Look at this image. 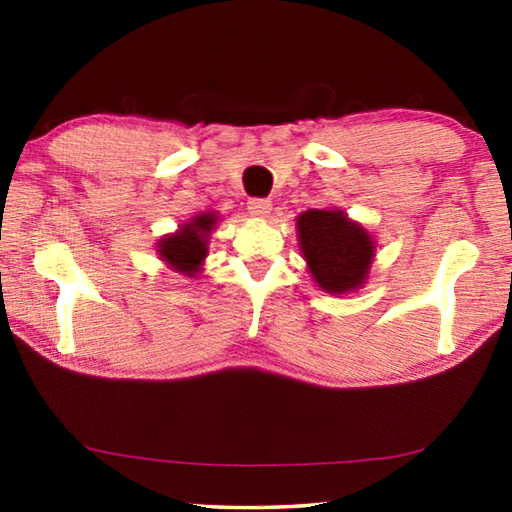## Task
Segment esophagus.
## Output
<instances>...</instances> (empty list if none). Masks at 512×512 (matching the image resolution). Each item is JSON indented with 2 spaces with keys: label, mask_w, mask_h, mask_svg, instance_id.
<instances>
[{
  "label": "esophagus",
  "mask_w": 512,
  "mask_h": 512,
  "mask_svg": "<svg viewBox=\"0 0 512 512\" xmlns=\"http://www.w3.org/2000/svg\"><path fill=\"white\" fill-rule=\"evenodd\" d=\"M247 209H249L251 216H256V219H265V216L270 214L272 202L265 200V198H251L247 202Z\"/></svg>",
  "instance_id": "obj_1"
}]
</instances>
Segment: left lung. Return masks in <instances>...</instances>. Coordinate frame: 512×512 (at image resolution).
Masks as SVG:
<instances>
[{"label": "left lung", "instance_id": "left-lung-1", "mask_svg": "<svg viewBox=\"0 0 512 512\" xmlns=\"http://www.w3.org/2000/svg\"><path fill=\"white\" fill-rule=\"evenodd\" d=\"M298 242L314 282L326 293L361 289L373 265L375 242L368 230L340 209H307L298 216Z\"/></svg>", "mask_w": 512, "mask_h": 512}]
</instances>
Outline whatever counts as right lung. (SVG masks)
Masks as SVG:
<instances>
[{"mask_svg":"<svg viewBox=\"0 0 512 512\" xmlns=\"http://www.w3.org/2000/svg\"><path fill=\"white\" fill-rule=\"evenodd\" d=\"M219 221V216L212 212L193 216L186 221L177 233L165 235L158 242V254L172 270L181 272L186 277H195L202 268V261L207 258V240Z\"/></svg>","mask_w":512,"mask_h":512,"instance_id":"add662e5","label":"right lung"}]
</instances>
